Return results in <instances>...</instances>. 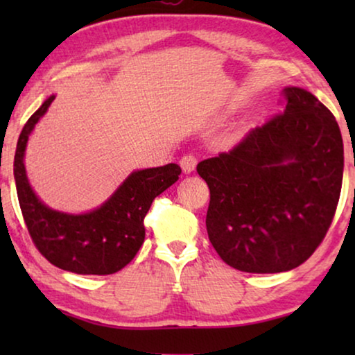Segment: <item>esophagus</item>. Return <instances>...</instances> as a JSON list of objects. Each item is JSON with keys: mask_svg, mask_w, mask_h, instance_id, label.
I'll return each mask as SVG.
<instances>
[{"mask_svg": "<svg viewBox=\"0 0 355 355\" xmlns=\"http://www.w3.org/2000/svg\"><path fill=\"white\" fill-rule=\"evenodd\" d=\"M179 164H181V168H182L184 173H192L193 169H196V166H197L196 155L186 153L181 159H179Z\"/></svg>", "mask_w": 355, "mask_h": 355, "instance_id": "esophagus-1", "label": "esophagus"}]
</instances>
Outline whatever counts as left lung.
Segmentation results:
<instances>
[{"label":"left lung","instance_id":"left-lung-1","mask_svg":"<svg viewBox=\"0 0 355 355\" xmlns=\"http://www.w3.org/2000/svg\"><path fill=\"white\" fill-rule=\"evenodd\" d=\"M283 95V113L197 164L210 189L211 245L247 273L302 265L327 236L341 193L344 148L331 111L299 87Z\"/></svg>","mask_w":355,"mask_h":355}]
</instances>
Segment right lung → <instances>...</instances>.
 Segmentation results:
<instances>
[{
    "mask_svg": "<svg viewBox=\"0 0 355 355\" xmlns=\"http://www.w3.org/2000/svg\"><path fill=\"white\" fill-rule=\"evenodd\" d=\"M45 100L24 125L14 157V179L24 221L33 244L58 268L77 275H113L137 254L145 239L144 218L155 197L179 179L176 163L134 171L103 205L84 215L48 208L28 184L24 153L28 135L46 113Z\"/></svg>",
    "mask_w": 355,
    "mask_h": 355,
    "instance_id": "obj_1",
    "label": "right lung"
}]
</instances>
